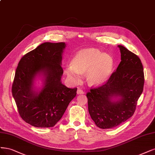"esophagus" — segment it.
<instances>
[{"label": "esophagus", "mask_w": 155, "mask_h": 155, "mask_svg": "<svg viewBox=\"0 0 155 155\" xmlns=\"http://www.w3.org/2000/svg\"><path fill=\"white\" fill-rule=\"evenodd\" d=\"M84 94V92L81 89H78L77 90V94Z\"/></svg>", "instance_id": "obj_1"}]
</instances>
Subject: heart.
I'll list each match as a JSON object with an SVG mask.
<instances>
[{"label":"heart","instance_id":"heart-1","mask_svg":"<svg viewBox=\"0 0 155 155\" xmlns=\"http://www.w3.org/2000/svg\"><path fill=\"white\" fill-rule=\"evenodd\" d=\"M114 65L113 58L108 53H103L94 48L83 49L74 56L72 64L65 67L68 80L73 84L82 81L87 72V80L91 86H98L107 81Z\"/></svg>","mask_w":155,"mask_h":155}]
</instances>
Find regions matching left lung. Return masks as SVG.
Listing matches in <instances>:
<instances>
[{
	"label": "left lung",
	"mask_w": 155,
	"mask_h": 155,
	"mask_svg": "<svg viewBox=\"0 0 155 155\" xmlns=\"http://www.w3.org/2000/svg\"><path fill=\"white\" fill-rule=\"evenodd\" d=\"M121 61L106 83L88 92V111L101 129L120 125L134 114L143 92L144 75L140 58L122 45H118Z\"/></svg>",
	"instance_id": "left-lung-1"
}]
</instances>
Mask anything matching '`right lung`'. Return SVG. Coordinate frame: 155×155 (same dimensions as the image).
Wrapping results in <instances>:
<instances>
[{
    "label": "right lung",
    "instance_id": "right-lung-1",
    "mask_svg": "<svg viewBox=\"0 0 155 155\" xmlns=\"http://www.w3.org/2000/svg\"><path fill=\"white\" fill-rule=\"evenodd\" d=\"M65 42H45L20 60L12 85V94L19 114L27 123L37 127H51L62 117L77 88L61 83L62 56ZM42 86L36 87L37 78Z\"/></svg>",
    "mask_w": 155,
    "mask_h": 155
}]
</instances>
